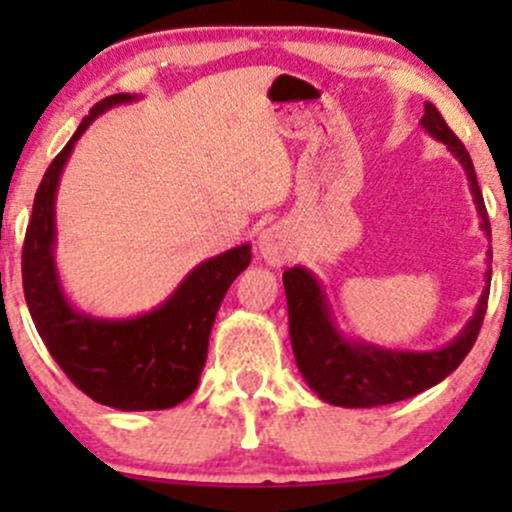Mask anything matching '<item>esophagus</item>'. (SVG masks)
Here are the masks:
<instances>
[{"instance_id": "obj_1", "label": "esophagus", "mask_w": 512, "mask_h": 512, "mask_svg": "<svg viewBox=\"0 0 512 512\" xmlns=\"http://www.w3.org/2000/svg\"><path fill=\"white\" fill-rule=\"evenodd\" d=\"M257 252H260V257L267 264L281 267V264L289 262L293 257V240L284 228H264L260 236H257Z\"/></svg>"}]
</instances>
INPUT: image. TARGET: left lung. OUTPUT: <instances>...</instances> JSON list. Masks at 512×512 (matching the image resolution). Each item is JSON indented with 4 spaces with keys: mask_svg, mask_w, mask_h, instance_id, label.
I'll list each match as a JSON object with an SVG mask.
<instances>
[{
    "mask_svg": "<svg viewBox=\"0 0 512 512\" xmlns=\"http://www.w3.org/2000/svg\"><path fill=\"white\" fill-rule=\"evenodd\" d=\"M421 129L431 134L436 142L448 146L452 156L460 161L464 175L469 180L472 199L477 204L479 226L491 243V223L486 216L484 197H481L474 163L469 158L460 139L452 134L448 122L438 113L433 103H424ZM486 286L481 291L474 315L462 327L452 342L440 349L411 351V349H387L363 339L346 337L337 317L332 313L330 298L325 286L310 269L296 267L284 272L286 303H289V334L296 366L303 380L322 402L346 409H368L383 407V404L402 402L428 387L438 385L464 361L469 354L481 322L486 315L491 284V248L486 250Z\"/></svg>",
    "mask_w": 512,
    "mask_h": 512,
    "instance_id": "left-lung-1",
    "label": "left lung"
}]
</instances>
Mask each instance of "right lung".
I'll return each instance as SVG.
<instances>
[{
  "mask_svg": "<svg viewBox=\"0 0 512 512\" xmlns=\"http://www.w3.org/2000/svg\"><path fill=\"white\" fill-rule=\"evenodd\" d=\"M134 101H139L137 93H117L93 105L45 170L23 243L21 272L35 330L67 378L105 407L154 411L175 407L197 390L219 305L236 276L248 269L252 252L245 243L199 262L149 313L96 317L74 308L55 262L57 187L74 144L91 122L115 105Z\"/></svg>",
  "mask_w": 512,
  "mask_h": 512,
  "instance_id": "right-lung-1",
  "label": "right lung"
}]
</instances>
